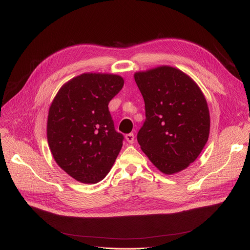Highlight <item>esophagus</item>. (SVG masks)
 Returning a JSON list of instances; mask_svg holds the SVG:
<instances>
[{"label": "esophagus", "instance_id": "esophagus-1", "mask_svg": "<svg viewBox=\"0 0 250 250\" xmlns=\"http://www.w3.org/2000/svg\"><path fill=\"white\" fill-rule=\"evenodd\" d=\"M125 140H126L129 144H133V143H134V140H135L134 134H127V135H125Z\"/></svg>", "mask_w": 250, "mask_h": 250}]
</instances>
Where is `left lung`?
I'll use <instances>...</instances> for the list:
<instances>
[{
  "label": "left lung",
  "instance_id": "obj_1",
  "mask_svg": "<svg viewBox=\"0 0 250 250\" xmlns=\"http://www.w3.org/2000/svg\"><path fill=\"white\" fill-rule=\"evenodd\" d=\"M146 120L137 139L142 151L165 174L194 162L209 134V112L200 87L182 71L161 67L137 72Z\"/></svg>",
  "mask_w": 250,
  "mask_h": 250
}]
</instances>
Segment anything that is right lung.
<instances>
[{"label": "right lung", "instance_id": "right-lung-1", "mask_svg": "<svg viewBox=\"0 0 250 250\" xmlns=\"http://www.w3.org/2000/svg\"><path fill=\"white\" fill-rule=\"evenodd\" d=\"M118 75L85 73L62 85L48 111L47 142L58 165L82 183L102 180L123 147L109 101L124 87Z\"/></svg>", "mask_w": 250, "mask_h": 250}]
</instances>
